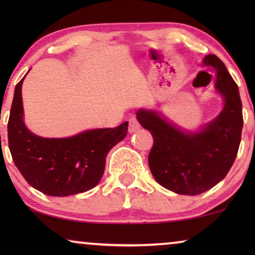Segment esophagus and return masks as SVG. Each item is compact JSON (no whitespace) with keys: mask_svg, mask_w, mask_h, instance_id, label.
<instances>
[{"mask_svg":"<svg viewBox=\"0 0 255 255\" xmlns=\"http://www.w3.org/2000/svg\"><path fill=\"white\" fill-rule=\"evenodd\" d=\"M139 128V123L137 121V118L132 117L128 120V132L130 133H133V132H135Z\"/></svg>","mask_w":255,"mask_h":255,"instance_id":"34e87169","label":"esophagus"}]
</instances>
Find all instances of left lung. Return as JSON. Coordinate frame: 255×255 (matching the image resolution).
<instances>
[{"label": "left lung", "mask_w": 255, "mask_h": 255, "mask_svg": "<svg viewBox=\"0 0 255 255\" xmlns=\"http://www.w3.org/2000/svg\"><path fill=\"white\" fill-rule=\"evenodd\" d=\"M204 66L216 69V89L224 97V109L198 132H184L153 110H138L137 120L151 132L153 146L148 166L156 182L181 195L204 193L229 173L242 140L243 106L239 89L224 62L215 54Z\"/></svg>", "instance_id": "8db88e82"}]
</instances>
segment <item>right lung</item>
Masks as SVG:
<instances>
[{"instance_id":"1","label":"right lung","mask_w":255,"mask_h":255,"mask_svg":"<svg viewBox=\"0 0 255 255\" xmlns=\"http://www.w3.org/2000/svg\"><path fill=\"white\" fill-rule=\"evenodd\" d=\"M23 80L16 85L8 122L10 153L20 174L30 186L48 196H69L96 187L108 153L127 137L128 122L68 138L39 137L24 124Z\"/></svg>"}]
</instances>
